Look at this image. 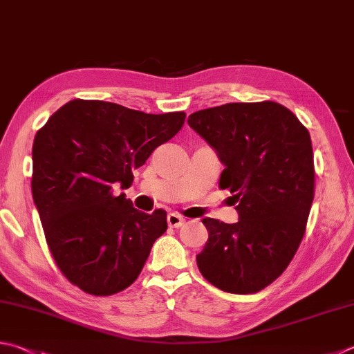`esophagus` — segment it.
I'll use <instances>...</instances> for the list:
<instances>
[{"instance_id": "1", "label": "esophagus", "mask_w": 354, "mask_h": 354, "mask_svg": "<svg viewBox=\"0 0 354 354\" xmlns=\"http://www.w3.org/2000/svg\"><path fill=\"white\" fill-rule=\"evenodd\" d=\"M185 223V218L182 216L176 214V212H171V214H168V225L171 226V228H180Z\"/></svg>"}]
</instances>
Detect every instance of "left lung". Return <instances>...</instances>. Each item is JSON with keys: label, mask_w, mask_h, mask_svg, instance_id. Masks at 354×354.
Instances as JSON below:
<instances>
[{"label": "left lung", "mask_w": 354, "mask_h": 354, "mask_svg": "<svg viewBox=\"0 0 354 354\" xmlns=\"http://www.w3.org/2000/svg\"><path fill=\"white\" fill-rule=\"evenodd\" d=\"M188 124L217 152L220 188L232 192L239 222L206 217L197 266L218 290L251 295L286 270L302 242L315 197L311 138L285 106L228 103L197 111Z\"/></svg>", "instance_id": "left-lung-1"}]
</instances>
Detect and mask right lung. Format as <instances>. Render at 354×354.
Masks as SVG:
<instances>
[{
  "mask_svg": "<svg viewBox=\"0 0 354 354\" xmlns=\"http://www.w3.org/2000/svg\"><path fill=\"white\" fill-rule=\"evenodd\" d=\"M185 117L72 100L37 132L33 202L58 268L84 292L111 296L128 288L168 228L166 211L146 214L114 191L129 188L132 171L182 129Z\"/></svg>",
  "mask_w": 354,
  "mask_h": 354,
  "instance_id": "right-lung-1",
  "label": "right lung"
}]
</instances>
